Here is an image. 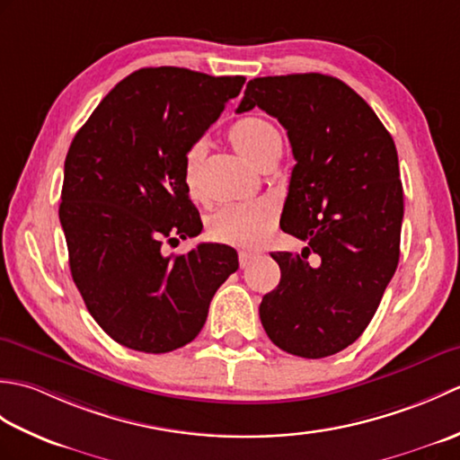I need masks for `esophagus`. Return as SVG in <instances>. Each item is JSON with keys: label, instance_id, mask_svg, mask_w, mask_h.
I'll return each instance as SVG.
<instances>
[{"label": "esophagus", "instance_id": "34e87169", "mask_svg": "<svg viewBox=\"0 0 460 460\" xmlns=\"http://www.w3.org/2000/svg\"><path fill=\"white\" fill-rule=\"evenodd\" d=\"M257 257V252H251V251H241L239 252V265H241V269H245V267H249L251 265V261Z\"/></svg>", "mask_w": 460, "mask_h": 460}]
</instances>
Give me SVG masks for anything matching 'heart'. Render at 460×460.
Wrapping results in <instances>:
<instances>
[{
    "label": "heart",
    "mask_w": 460,
    "mask_h": 460,
    "mask_svg": "<svg viewBox=\"0 0 460 460\" xmlns=\"http://www.w3.org/2000/svg\"><path fill=\"white\" fill-rule=\"evenodd\" d=\"M227 138L243 158L255 165L267 164L275 155H280L282 138L277 126L262 116H245V119L231 124ZM208 148L205 142L198 140L188 146L183 154L181 180L190 198H201L203 160ZM275 205L265 199L233 203L217 209L208 219V235L225 245L252 247L267 235L272 221H275Z\"/></svg>",
    "instance_id": "1"
}]
</instances>
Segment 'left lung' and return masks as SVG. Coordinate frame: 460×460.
Wrapping results in <instances>:
<instances>
[{
  "label": "left lung",
  "instance_id": "obj_1",
  "mask_svg": "<svg viewBox=\"0 0 460 460\" xmlns=\"http://www.w3.org/2000/svg\"><path fill=\"white\" fill-rule=\"evenodd\" d=\"M259 106L285 126L295 154L280 229L306 247L280 251L279 287L262 296L267 336L318 359L361 336L399 262L403 185L392 134L336 76L305 73L247 83L237 112ZM308 254H316L314 263Z\"/></svg>",
  "mask_w": 460,
  "mask_h": 460
}]
</instances>
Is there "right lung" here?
Masks as SVG:
<instances>
[{
    "label": "right lung",
    "mask_w": 460,
    "mask_h": 460,
    "mask_svg": "<svg viewBox=\"0 0 460 460\" xmlns=\"http://www.w3.org/2000/svg\"><path fill=\"white\" fill-rule=\"evenodd\" d=\"M243 84L245 76L140 68L71 142L58 205L68 267L96 324L126 348L165 354L190 344L213 295L239 269L227 245L165 255L164 243L201 233L181 180L183 154Z\"/></svg>",
    "instance_id": "add662e5"
}]
</instances>
